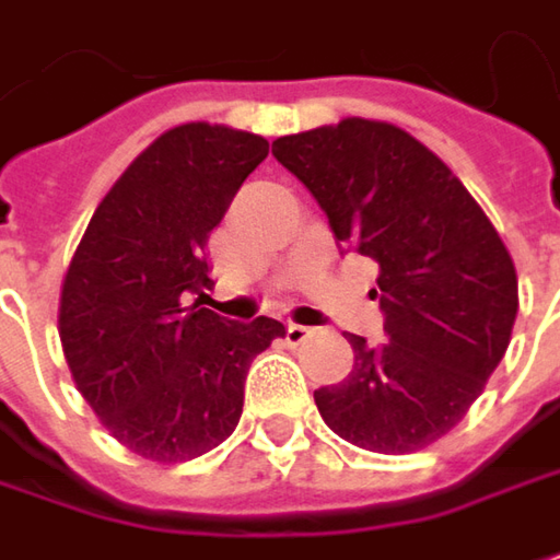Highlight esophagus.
<instances>
[{
    "mask_svg": "<svg viewBox=\"0 0 560 560\" xmlns=\"http://www.w3.org/2000/svg\"><path fill=\"white\" fill-rule=\"evenodd\" d=\"M313 335V328H306V325H298V322H288V328H284V338H288V343H303V340Z\"/></svg>",
    "mask_w": 560,
    "mask_h": 560,
    "instance_id": "esophagus-1",
    "label": "esophagus"
}]
</instances>
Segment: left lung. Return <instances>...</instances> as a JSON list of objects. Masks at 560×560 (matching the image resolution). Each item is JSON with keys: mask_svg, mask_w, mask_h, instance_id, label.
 <instances>
[{"mask_svg": "<svg viewBox=\"0 0 560 560\" xmlns=\"http://www.w3.org/2000/svg\"><path fill=\"white\" fill-rule=\"evenodd\" d=\"M338 247L381 266L384 338L350 335L353 372L318 387L325 424L362 450L415 453L453 431L502 362L517 316L505 244L453 170L409 132L350 117L281 136Z\"/></svg>", "mask_w": 560, "mask_h": 560, "instance_id": "8db88e82", "label": "left lung"}]
</instances>
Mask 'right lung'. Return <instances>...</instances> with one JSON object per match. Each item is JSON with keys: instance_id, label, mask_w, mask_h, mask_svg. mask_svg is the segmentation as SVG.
Wrapping results in <instances>:
<instances>
[{"instance_id": "add662e5", "label": "right lung", "mask_w": 560, "mask_h": 560, "mask_svg": "<svg viewBox=\"0 0 560 560\" xmlns=\"http://www.w3.org/2000/svg\"><path fill=\"white\" fill-rule=\"evenodd\" d=\"M266 154L269 142L242 129H170L126 166L73 254L65 357L102 424L142 458L220 446L242 418L250 362L284 335L279 318L232 322L201 306L210 232Z\"/></svg>"}]
</instances>
